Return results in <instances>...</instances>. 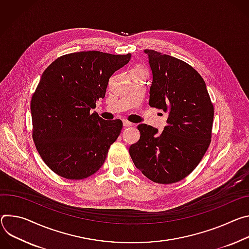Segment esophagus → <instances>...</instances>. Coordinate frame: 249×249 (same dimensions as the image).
Returning <instances> with one entry per match:
<instances>
[{
  "label": "esophagus",
  "instance_id": "34e87169",
  "mask_svg": "<svg viewBox=\"0 0 249 249\" xmlns=\"http://www.w3.org/2000/svg\"><path fill=\"white\" fill-rule=\"evenodd\" d=\"M123 124H124V127L133 125V124H132V123H130V122H128V121H126V120H124V121H123Z\"/></svg>",
  "mask_w": 249,
  "mask_h": 249
}]
</instances>
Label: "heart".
I'll list each match as a JSON object with an SVG mask.
<instances>
[{
  "label": "heart",
  "instance_id": "1",
  "mask_svg": "<svg viewBox=\"0 0 249 249\" xmlns=\"http://www.w3.org/2000/svg\"><path fill=\"white\" fill-rule=\"evenodd\" d=\"M134 71H140V72H144V69H143V68H137V69H134Z\"/></svg>",
  "mask_w": 249,
  "mask_h": 249
}]
</instances>
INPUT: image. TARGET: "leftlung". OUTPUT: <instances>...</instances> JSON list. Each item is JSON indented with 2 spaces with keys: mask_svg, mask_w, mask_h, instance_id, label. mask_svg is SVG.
I'll return each mask as SVG.
<instances>
[{
  "mask_svg": "<svg viewBox=\"0 0 249 249\" xmlns=\"http://www.w3.org/2000/svg\"><path fill=\"white\" fill-rule=\"evenodd\" d=\"M152 73L149 106L167 113L163 131L141 124V139L129 147L135 167L155 183L187 177L205 155L212 137L213 106L201 75L167 54L145 49Z\"/></svg>",
  "mask_w": 249,
  "mask_h": 249,
  "instance_id": "8db88e82",
  "label": "left lung"
}]
</instances>
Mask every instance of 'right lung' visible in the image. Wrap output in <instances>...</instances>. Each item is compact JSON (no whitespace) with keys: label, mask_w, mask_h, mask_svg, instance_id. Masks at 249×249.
I'll return each mask as SVG.
<instances>
[{"label":"right lung","mask_w":249,"mask_h":249,"mask_svg":"<svg viewBox=\"0 0 249 249\" xmlns=\"http://www.w3.org/2000/svg\"><path fill=\"white\" fill-rule=\"evenodd\" d=\"M131 54L69 53L42 73L32 98L33 137L47 166L61 177L87 178L104 164L121 133V120L105 121L91 109L104 99L108 80Z\"/></svg>","instance_id":"add662e5"}]
</instances>
